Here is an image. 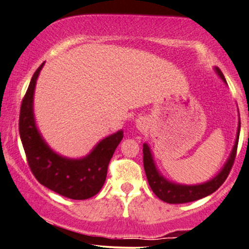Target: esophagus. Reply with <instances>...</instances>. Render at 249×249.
Instances as JSON below:
<instances>
[{
    "label": "esophagus",
    "mask_w": 249,
    "mask_h": 249,
    "mask_svg": "<svg viewBox=\"0 0 249 249\" xmlns=\"http://www.w3.org/2000/svg\"><path fill=\"white\" fill-rule=\"evenodd\" d=\"M137 128L138 129H145V121H137Z\"/></svg>",
    "instance_id": "obj_1"
}]
</instances>
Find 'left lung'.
Segmentation results:
<instances>
[{"mask_svg":"<svg viewBox=\"0 0 249 249\" xmlns=\"http://www.w3.org/2000/svg\"><path fill=\"white\" fill-rule=\"evenodd\" d=\"M215 72L223 80V82L227 83L223 73L221 72V70L218 67H215ZM239 134H240V119H239L237 137H235L233 148H232L230 157H229L228 161L225 162L224 167L211 180L202 184H196V185H183V184H176L164 178L159 170H158L156 163H154L150 146L146 143L143 144L144 170L145 174H146L150 188L152 189L154 195L162 200V201L168 203H185L205 198V196L215 192L224 183V180L227 179L229 174H230L231 168L233 166L235 154H237Z\"/></svg>","mask_w":249,"mask_h":249,"instance_id":"left-lung-1","label":"left lung"}]
</instances>
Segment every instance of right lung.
I'll use <instances>...</instances> for the list:
<instances>
[{
    "label": "right lung",
    "mask_w": 249,
    "mask_h": 249,
    "mask_svg": "<svg viewBox=\"0 0 249 249\" xmlns=\"http://www.w3.org/2000/svg\"><path fill=\"white\" fill-rule=\"evenodd\" d=\"M43 65L32 76L19 115V134L28 166L35 178L51 191L74 200L89 199L104 185L109 160L124 138V131L105 137L81 159H69L51 150L37 130L33 112L35 85Z\"/></svg>",
    "instance_id": "1"
}]
</instances>
